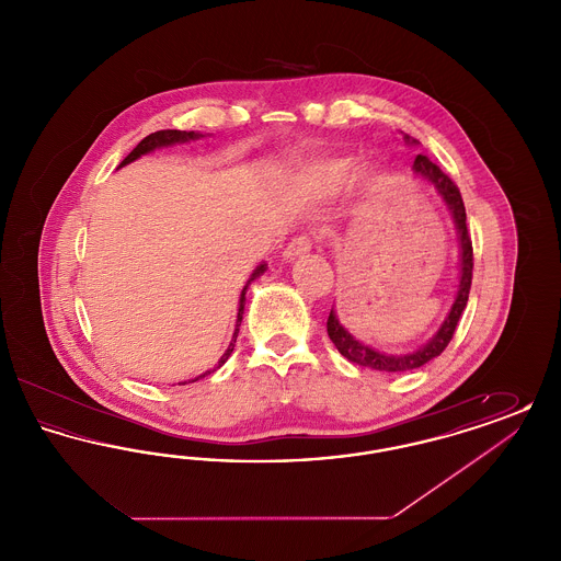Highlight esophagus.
I'll return each mask as SVG.
<instances>
[{
    "instance_id": "esophagus-1",
    "label": "esophagus",
    "mask_w": 561,
    "mask_h": 561,
    "mask_svg": "<svg viewBox=\"0 0 561 561\" xmlns=\"http://www.w3.org/2000/svg\"><path fill=\"white\" fill-rule=\"evenodd\" d=\"M309 250H311V240H309L307 236H298V238H294V240L286 245V250H284V261H296V259L305 256Z\"/></svg>"
}]
</instances>
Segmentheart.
<instances>
[{
    "label": "heart",
    "instance_id": "1",
    "mask_svg": "<svg viewBox=\"0 0 561 561\" xmlns=\"http://www.w3.org/2000/svg\"><path fill=\"white\" fill-rule=\"evenodd\" d=\"M355 163L347 158H332L305 165L296 176V185L313 197H334L343 193L353 181ZM378 179L374 168H364L357 172V183L366 188L373 187Z\"/></svg>",
    "mask_w": 561,
    "mask_h": 561
}]
</instances>
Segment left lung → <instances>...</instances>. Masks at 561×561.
Wrapping results in <instances>:
<instances>
[{"mask_svg": "<svg viewBox=\"0 0 561 561\" xmlns=\"http://www.w3.org/2000/svg\"><path fill=\"white\" fill-rule=\"evenodd\" d=\"M403 140L408 145H419V140H414L408 134H403ZM412 172H414L416 179L433 185V188L439 193L442 202L446 204V208L450 210L456 238H458V284H456L450 311L442 321V325L437 328V332L428 339L425 345H421L414 351H408V353H385V351H378V348L362 343L339 321L336 311L332 307L330 318H328L330 341L334 343V347L339 348V353L343 357H347L348 362H353L357 366H364V368H370L376 373H410V370H416V368L425 366L433 357H437L453 341L454 330H456L458 320H460V316L467 307L469 290H471L473 245H471V238H469V231H467V214H465V204H462L460 191L433 161L428 160L427 156H416V160L412 163Z\"/></svg>", "mask_w": 561, "mask_h": 561, "instance_id": "obj_1", "label": "left lung"}]
</instances>
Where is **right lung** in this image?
Listing matches in <instances>:
<instances>
[{"label": "right lung", "mask_w": 561, "mask_h": 561, "mask_svg": "<svg viewBox=\"0 0 561 561\" xmlns=\"http://www.w3.org/2000/svg\"><path fill=\"white\" fill-rule=\"evenodd\" d=\"M206 134L195 133V130H160V133L149 134V136H145L136 147H134L133 151H130V156L126 158V160L119 163V168H124V165H128V163H133V161L138 160V158H142V156H147V153H153V151H158V149H163V147H174V145H185V142H193V140H199V138H204ZM267 271V263H261V265H256V268L252 271V275L248 277V282H245V286H243V290L240 294V307H238V320H236V330H233V336H231V343H229V347L227 351L222 353V357L218 359V364H216V368L214 370H206L204 374H199V376H195V378H191L188 382H195V380H199V378H204V376H208L210 373H216L229 357H231V353H233V347H236V341H238V334H240V325L241 318H243V307H245V293H248V286L254 282V279H259L263 273ZM181 385V382H179ZM183 385H187V380L183 382Z\"/></svg>", "instance_id": "right-lung-1"}]
</instances>
